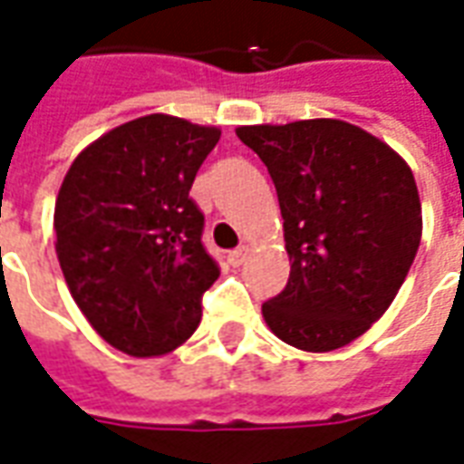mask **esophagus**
<instances>
[{"mask_svg": "<svg viewBox=\"0 0 464 464\" xmlns=\"http://www.w3.org/2000/svg\"><path fill=\"white\" fill-rule=\"evenodd\" d=\"M248 253H251V248H248V246H238L236 251L228 253V263H231L233 268H238V266H243V261L248 258Z\"/></svg>", "mask_w": 464, "mask_h": 464, "instance_id": "1", "label": "esophagus"}]
</instances>
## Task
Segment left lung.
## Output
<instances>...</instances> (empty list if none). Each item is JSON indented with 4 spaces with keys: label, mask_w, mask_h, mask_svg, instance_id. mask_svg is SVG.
<instances>
[{
    "label": "left lung",
    "mask_w": 464,
    "mask_h": 464,
    "mask_svg": "<svg viewBox=\"0 0 464 464\" xmlns=\"http://www.w3.org/2000/svg\"><path fill=\"white\" fill-rule=\"evenodd\" d=\"M236 136L268 166L291 258L263 318L298 350L348 345L388 311L415 261V176L388 143L341 119L238 126Z\"/></svg>",
    "instance_id": "left-lung-1"
}]
</instances>
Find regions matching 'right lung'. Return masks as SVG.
<instances>
[{
  "instance_id": "add662e5",
  "label": "right lung",
  "mask_w": 464,
  "mask_h": 464,
  "mask_svg": "<svg viewBox=\"0 0 464 464\" xmlns=\"http://www.w3.org/2000/svg\"><path fill=\"white\" fill-rule=\"evenodd\" d=\"M221 129L149 114L89 143L54 206L56 256L72 298L102 338L133 358L163 355L201 323L218 266L188 198Z\"/></svg>"
}]
</instances>
